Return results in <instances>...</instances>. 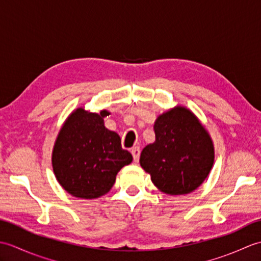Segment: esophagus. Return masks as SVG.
Segmentation results:
<instances>
[{
    "mask_svg": "<svg viewBox=\"0 0 261 261\" xmlns=\"http://www.w3.org/2000/svg\"><path fill=\"white\" fill-rule=\"evenodd\" d=\"M131 153H132V156H134V160H135V162H136V163L139 162V157H140V148H139V147H135V148H132Z\"/></svg>",
    "mask_w": 261,
    "mask_h": 261,
    "instance_id": "esophagus-1",
    "label": "esophagus"
}]
</instances>
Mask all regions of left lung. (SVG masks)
<instances>
[{
  "label": "left lung",
  "mask_w": 261,
  "mask_h": 261,
  "mask_svg": "<svg viewBox=\"0 0 261 261\" xmlns=\"http://www.w3.org/2000/svg\"><path fill=\"white\" fill-rule=\"evenodd\" d=\"M156 140L143 148L140 166L160 192L185 195L203 184L214 163L207 130L181 105L160 114L153 124Z\"/></svg>",
  "instance_id": "obj_1"
}]
</instances>
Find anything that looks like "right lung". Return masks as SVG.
<instances>
[{"label":"right lung","mask_w":261,"mask_h":261,"mask_svg":"<svg viewBox=\"0 0 261 261\" xmlns=\"http://www.w3.org/2000/svg\"><path fill=\"white\" fill-rule=\"evenodd\" d=\"M109 113L107 110L99 113L83 108L74 110L55 141L54 174L60 186L77 198L105 195L120 169L132 162V154L121 147L119 135L104 125Z\"/></svg>","instance_id":"right-lung-1"}]
</instances>
